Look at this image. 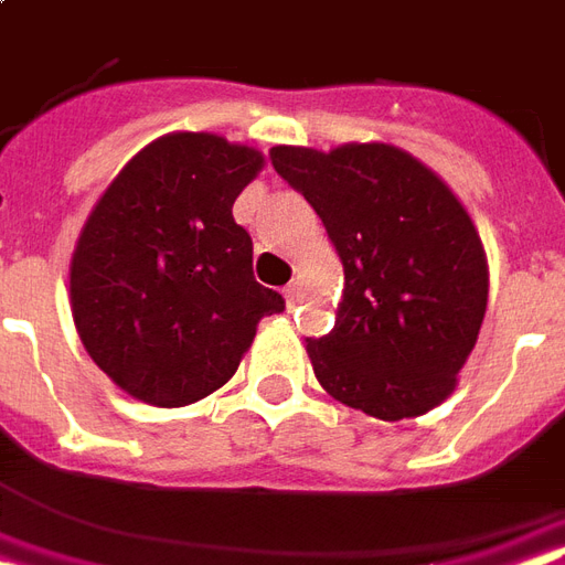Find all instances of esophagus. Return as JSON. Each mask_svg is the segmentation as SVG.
Returning <instances> with one entry per match:
<instances>
[{"mask_svg": "<svg viewBox=\"0 0 565 565\" xmlns=\"http://www.w3.org/2000/svg\"><path fill=\"white\" fill-rule=\"evenodd\" d=\"M282 298H286L288 309H291V307H298V303H300V291H298V286H288L286 291H282Z\"/></svg>", "mask_w": 565, "mask_h": 565, "instance_id": "1", "label": "esophagus"}]
</instances>
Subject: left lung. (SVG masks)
Here are the masks:
<instances>
[{"label": "left lung", "instance_id": "8db88e82", "mask_svg": "<svg viewBox=\"0 0 565 565\" xmlns=\"http://www.w3.org/2000/svg\"><path fill=\"white\" fill-rule=\"evenodd\" d=\"M270 163L316 207L345 267L337 324L307 339L321 387L387 423L440 405L489 303L468 211L417 157L384 142L330 154L277 146Z\"/></svg>", "mask_w": 565, "mask_h": 565}]
</instances>
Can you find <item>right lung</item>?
Returning <instances> with one entry per match:
<instances>
[{
    "label": "right lung",
    "instance_id": "obj_1",
    "mask_svg": "<svg viewBox=\"0 0 565 565\" xmlns=\"http://www.w3.org/2000/svg\"><path fill=\"white\" fill-rule=\"evenodd\" d=\"M262 163L214 134H169L88 214L71 262L76 330L139 402L181 408L220 390L258 321L286 309L253 277V237L232 217Z\"/></svg>",
    "mask_w": 565,
    "mask_h": 565
}]
</instances>
